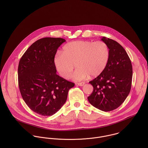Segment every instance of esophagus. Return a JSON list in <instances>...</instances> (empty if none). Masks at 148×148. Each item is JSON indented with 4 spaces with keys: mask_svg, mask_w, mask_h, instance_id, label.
<instances>
[{
    "mask_svg": "<svg viewBox=\"0 0 148 148\" xmlns=\"http://www.w3.org/2000/svg\"><path fill=\"white\" fill-rule=\"evenodd\" d=\"M76 84L78 85H79V86H83V85L85 84V83H84V82L79 83H77Z\"/></svg>",
    "mask_w": 148,
    "mask_h": 148,
    "instance_id": "obj_1",
    "label": "esophagus"
}]
</instances>
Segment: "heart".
<instances>
[{
	"instance_id": "1",
	"label": "heart",
	"mask_w": 148,
	"mask_h": 148,
	"mask_svg": "<svg viewBox=\"0 0 148 148\" xmlns=\"http://www.w3.org/2000/svg\"><path fill=\"white\" fill-rule=\"evenodd\" d=\"M109 58V49L103 41L92 42L77 40L66 44L63 52H58L53 59L55 66L64 79L71 76L76 66L78 67L72 75L75 81H81L100 75L105 69Z\"/></svg>"
}]
</instances>
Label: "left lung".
Wrapping results in <instances>:
<instances>
[{
  "mask_svg": "<svg viewBox=\"0 0 148 148\" xmlns=\"http://www.w3.org/2000/svg\"><path fill=\"white\" fill-rule=\"evenodd\" d=\"M101 40L109 47V58L104 71L89 82L93 90L88 100L95 108L109 112L119 107L127 99L133 71L127 52L119 42L106 37Z\"/></svg>",
  "mask_w": 148,
  "mask_h": 148,
  "instance_id": "8db88e82",
  "label": "left lung"
}]
</instances>
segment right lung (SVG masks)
I'll use <instances>...</instances> for the list:
<instances>
[{
	"mask_svg": "<svg viewBox=\"0 0 148 148\" xmlns=\"http://www.w3.org/2000/svg\"><path fill=\"white\" fill-rule=\"evenodd\" d=\"M62 38H44L34 42L18 66V84L23 99L34 112L44 116L56 113L65 103L75 84L56 74L53 59Z\"/></svg>",
	"mask_w": 148,
	"mask_h": 148,
	"instance_id": "add662e5",
	"label": "right lung"
}]
</instances>
